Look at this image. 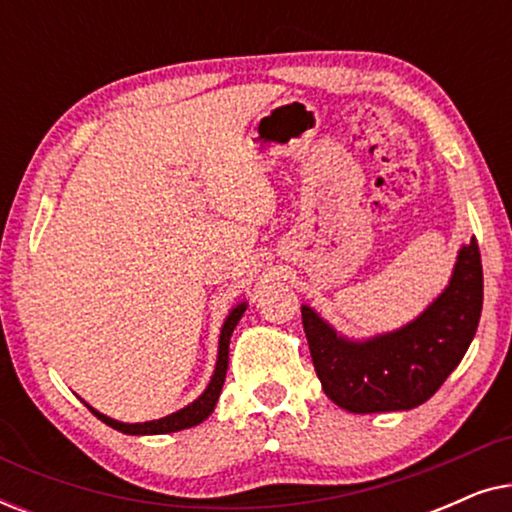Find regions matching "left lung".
Returning <instances> with one entry per match:
<instances>
[{
  "label": "left lung",
  "instance_id": "8db88e82",
  "mask_svg": "<svg viewBox=\"0 0 512 512\" xmlns=\"http://www.w3.org/2000/svg\"><path fill=\"white\" fill-rule=\"evenodd\" d=\"M324 394L349 412L412 410L429 401L464 359L482 312V263L475 237L459 249L450 284L410 324L349 340L300 307Z\"/></svg>",
  "mask_w": 512,
  "mask_h": 512
}]
</instances>
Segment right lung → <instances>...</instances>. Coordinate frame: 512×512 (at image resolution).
Returning <instances> with one entry per match:
<instances>
[{"instance_id":"add662e5","label":"right lung","mask_w":512,"mask_h":512,"mask_svg":"<svg viewBox=\"0 0 512 512\" xmlns=\"http://www.w3.org/2000/svg\"><path fill=\"white\" fill-rule=\"evenodd\" d=\"M244 310H247V303L235 305L233 310L228 312V317H226V321H223V326H221L219 356H216V368H214L212 380H209L207 389L202 391V394L195 398L193 403H188L186 408L172 412V415H167L163 419H153V422H142V424L118 422V419H111L107 415H102V412H97L95 408H90V405L86 403L88 410L93 412L97 419H102L104 424L111 426V429H116V431H121V433H128V436H156V433H174V431L191 429V426H198L200 422H205V419L214 412V405H216V401H219V396H221L223 382H226L230 335H233L237 321L242 319Z\"/></svg>"}]
</instances>
